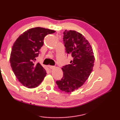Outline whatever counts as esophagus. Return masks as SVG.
<instances>
[{
	"instance_id": "34e87169",
	"label": "esophagus",
	"mask_w": 120,
	"mask_h": 120,
	"mask_svg": "<svg viewBox=\"0 0 120 120\" xmlns=\"http://www.w3.org/2000/svg\"><path fill=\"white\" fill-rule=\"evenodd\" d=\"M48 67H49V68L50 69H53V68H54V67H54V66H50V65H49Z\"/></svg>"
}]
</instances>
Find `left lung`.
Returning a JSON list of instances; mask_svg holds the SVG:
<instances>
[{"instance_id": "left-lung-1", "label": "left lung", "mask_w": 120, "mask_h": 120, "mask_svg": "<svg viewBox=\"0 0 120 120\" xmlns=\"http://www.w3.org/2000/svg\"><path fill=\"white\" fill-rule=\"evenodd\" d=\"M63 39L66 53L72 60L62 68L64 76L56 84L61 90L71 93L82 86L90 76L95 57L90 43L79 32L65 30Z\"/></svg>"}]
</instances>
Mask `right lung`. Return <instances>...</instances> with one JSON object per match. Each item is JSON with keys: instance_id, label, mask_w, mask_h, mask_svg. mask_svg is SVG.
I'll return each instance as SVG.
<instances>
[{"instance_id": "right-lung-1", "label": "right lung", "mask_w": 120, "mask_h": 120, "mask_svg": "<svg viewBox=\"0 0 120 120\" xmlns=\"http://www.w3.org/2000/svg\"><path fill=\"white\" fill-rule=\"evenodd\" d=\"M55 31L37 27L30 28L16 40L11 49L10 63L14 74L21 84L28 88L39 86L46 72L36 58L43 46L44 38Z\"/></svg>"}]
</instances>
